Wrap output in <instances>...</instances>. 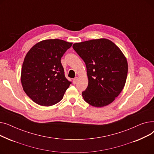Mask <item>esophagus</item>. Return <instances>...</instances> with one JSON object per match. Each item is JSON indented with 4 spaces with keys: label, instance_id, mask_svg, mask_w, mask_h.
Listing matches in <instances>:
<instances>
[{
    "label": "esophagus",
    "instance_id": "34e87169",
    "mask_svg": "<svg viewBox=\"0 0 154 154\" xmlns=\"http://www.w3.org/2000/svg\"><path fill=\"white\" fill-rule=\"evenodd\" d=\"M77 79H78V77H75L74 79H73V83H74V84H76Z\"/></svg>",
    "mask_w": 154,
    "mask_h": 154
}]
</instances>
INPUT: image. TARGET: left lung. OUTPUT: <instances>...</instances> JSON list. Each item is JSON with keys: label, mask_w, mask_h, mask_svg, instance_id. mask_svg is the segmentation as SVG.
<instances>
[{"label": "left lung", "mask_w": 154, "mask_h": 154, "mask_svg": "<svg viewBox=\"0 0 154 154\" xmlns=\"http://www.w3.org/2000/svg\"><path fill=\"white\" fill-rule=\"evenodd\" d=\"M72 47L87 68L88 83L82 92L84 100L96 107L112 103L122 92L127 77V61L122 51L107 38L75 43Z\"/></svg>", "instance_id": "obj_1"}]
</instances>
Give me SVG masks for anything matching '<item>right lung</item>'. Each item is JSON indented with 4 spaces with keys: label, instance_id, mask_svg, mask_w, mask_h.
<instances>
[{
    "label": "right lung",
    "instance_id": "obj_1",
    "mask_svg": "<svg viewBox=\"0 0 154 154\" xmlns=\"http://www.w3.org/2000/svg\"><path fill=\"white\" fill-rule=\"evenodd\" d=\"M72 43L44 40L32 47L24 59L21 83L29 97L42 106L60 102L71 82L65 77L61 58Z\"/></svg>",
    "mask_w": 154,
    "mask_h": 154
}]
</instances>
